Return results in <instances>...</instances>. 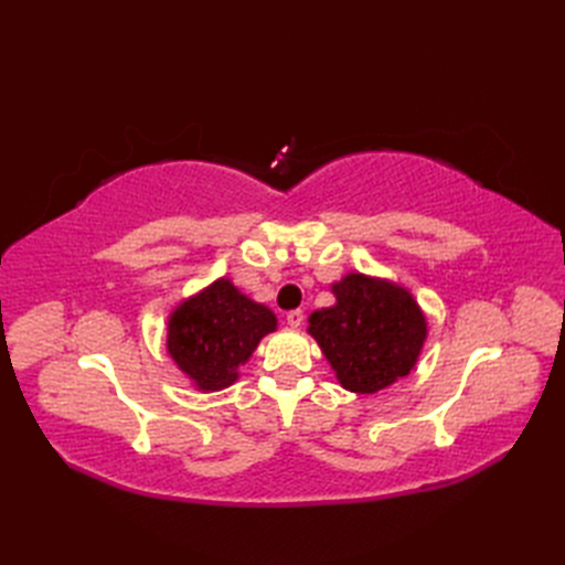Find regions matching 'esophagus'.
<instances>
[{"instance_id": "obj_1", "label": "esophagus", "mask_w": 565, "mask_h": 565, "mask_svg": "<svg viewBox=\"0 0 565 565\" xmlns=\"http://www.w3.org/2000/svg\"><path fill=\"white\" fill-rule=\"evenodd\" d=\"M285 320H287L289 328H301V324H303V311H299V309L289 311V313L285 316Z\"/></svg>"}]
</instances>
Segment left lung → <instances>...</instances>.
Masks as SVG:
<instances>
[{
  "instance_id": "left-lung-1",
  "label": "left lung",
  "mask_w": 565,
  "mask_h": 565,
  "mask_svg": "<svg viewBox=\"0 0 565 565\" xmlns=\"http://www.w3.org/2000/svg\"><path fill=\"white\" fill-rule=\"evenodd\" d=\"M334 306L309 316V334L353 393H377L415 370L426 316L398 282L349 273L332 285Z\"/></svg>"
}]
</instances>
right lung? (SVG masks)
Segmentation results:
<instances>
[{
  "mask_svg": "<svg viewBox=\"0 0 565 565\" xmlns=\"http://www.w3.org/2000/svg\"><path fill=\"white\" fill-rule=\"evenodd\" d=\"M276 330L268 306L218 278L169 313L167 353L198 391L212 393L241 377L259 341Z\"/></svg>",
  "mask_w": 565,
  "mask_h": 565,
  "instance_id": "add662e5",
  "label": "right lung"
}]
</instances>
